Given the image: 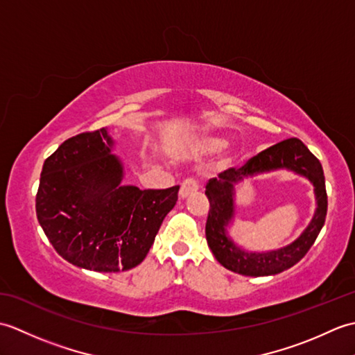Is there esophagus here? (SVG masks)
<instances>
[{"label":"esophagus","mask_w":355,"mask_h":355,"mask_svg":"<svg viewBox=\"0 0 355 355\" xmlns=\"http://www.w3.org/2000/svg\"><path fill=\"white\" fill-rule=\"evenodd\" d=\"M198 182L193 178H186L184 182L182 183V187H180V198H186L192 195L193 192L198 191Z\"/></svg>","instance_id":"34e87169"}]
</instances>
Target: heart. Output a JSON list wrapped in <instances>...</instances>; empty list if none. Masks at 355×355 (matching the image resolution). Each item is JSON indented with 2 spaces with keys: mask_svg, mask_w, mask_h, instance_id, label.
Instances as JSON below:
<instances>
[{
  "mask_svg": "<svg viewBox=\"0 0 355 355\" xmlns=\"http://www.w3.org/2000/svg\"><path fill=\"white\" fill-rule=\"evenodd\" d=\"M224 145V141L221 140V139H216V137H207V139H205L202 140V145H201V148L205 149V150H216V149H220L221 146Z\"/></svg>",
  "mask_w": 355,
  "mask_h": 355,
  "instance_id": "b5f03b06",
  "label": "heart"
}]
</instances>
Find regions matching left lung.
I'll return each instance as SVG.
<instances>
[{
    "label": "left lung",
    "mask_w": 355,
    "mask_h": 355,
    "mask_svg": "<svg viewBox=\"0 0 355 355\" xmlns=\"http://www.w3.org/2000/svg\"><path fill=\"white\" fill-rule=\"evenodd\" d=\"M277 168H288L308 178L315 186L316 212L312 223L296 241L277 251L248 252L232 243L227 227L234 216V184L244 178ZM206 195L210 202L206 239L216 261L230 271L244 276H270L282 273L304 258L325 224L328 197L320 162L299 139L284 140L250 158L239 169L230 168L218 178L209 180Z\"/></svg>",
    "instance_id": "1"
}]
</instances>
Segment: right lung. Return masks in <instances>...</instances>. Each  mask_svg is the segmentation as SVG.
I'll return each mask as SVG.
<instances>
[{"label":"right lung","mask_w":355,"mask_h":355,"mask_svg":"<svg viewBox=\"0 0 355 355\" xmlns=\"http://www.w3.org/2000/svg\"><path fill=\"white\" fill-rule=\"evenodd\" d=\"M102 128L65 140L44 162L36 216L55 250L80 268L117 273L146 258L180 186H122L123 164Z\"/></svg>","instance_id":"right-lung-1"}]
</instances>
